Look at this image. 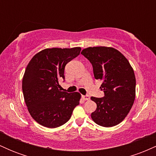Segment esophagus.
<instances>
[{"instance_id":"34e87169","label":"esophagus","mask_w":156,"mask_h":156,"mask_svg":"<svg viewBox=\"0 0 156 156\" xmlns=\"http://www.w3.org/2000/svg\"><path fill=\"white\" fill-rule=\"evenodd\" d=\"M82 98L83 100H85V101H89L90 99V97H89V95H83L82 96Z\"/></svg>"}]
</instances>
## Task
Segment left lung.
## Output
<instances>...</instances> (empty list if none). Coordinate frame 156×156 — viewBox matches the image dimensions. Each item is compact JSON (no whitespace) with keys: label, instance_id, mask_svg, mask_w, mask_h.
I'll return each instance as SVG.
<instances>
[{"label":"left lung","instance_id":"obj_1","mask_svg":"<svg viewBox=\"0 0 156 156\" xmlns=\"http://www.w3.org/2000/svg\"><path fill=\"white\" fill-rule=\"evenodd\" d=\"M93 67L95 79L102 80L101 89L105 97H92L97 108L92 120L103 127L115 126L126 117L136 97V78L128 60L117 49L89 47L81 51Z\"/></svg>","mask_w":156,"mask_h":156}]
</instances>
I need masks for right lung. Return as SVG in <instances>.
<instances>
[{
  "label": "right lung",
  "mask_w": 156,
  "mask_h": 156,
  "mask_svg": "<svg viewBox=\"0 0 156 156\" xmlns=\"http://www.w3.org/2000/svg\"><path fill=\"white\" fill-rule=\"evenodd\" d=\"M81 48H46L34 55L27 65L22 89L28 112L34 120L49 128H58L70 119L79 104V92H62L59 80L64 67L80 54Z\"/></svg>",
  "instance_id": "add662e5"
}]
</instances>
